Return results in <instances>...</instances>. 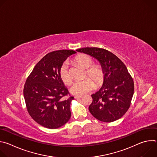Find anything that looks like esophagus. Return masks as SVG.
Segmentation results:
<instances>
[{
  "mask_svg": "<svg viewBox=\"0 0 157 157\" xmlns=\"http://www.w3.org/2000/svg\"><path fill=\"white\" fill-rule=\"evenodd\" d=\"M82 98V96H75V99H81Z\"/></svg>",
  "mask_w": 157,
  "mask_h": 157,
  "instance_id": "34e87169",
  "label": "esophagus"
}]
</instances>
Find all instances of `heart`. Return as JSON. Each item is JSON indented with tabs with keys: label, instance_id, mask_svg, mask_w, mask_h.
Masks as SVG:
<instances>
[{
	"label": "heart",
	"instance_id": "b5f03b06",
	"mask_svg": "<svg viewBox=\"0 0 157 157\" xmlns=\"http://www.w3.org/2000/svg\"><path fill=\"white\" fill-rule=\"evenodd\" d=\"M76 61L79 65L86 69V75L94 81L96 86H99L102 83L104 79V71L99 65H93V60L91 56L81 55L76 57ZM59 76L65 84H69L71 82V76L68 62H64L61 64L59 70ZM92 80L86 78L82 81L75 82L70 88V92L76 96H81L90 92L95 87Z\"/></svg>",
	"mask_w": 157,
	"mask_h": 157
}]
</instances>
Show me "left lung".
<instances>
[{"label": "left lung", "mask_w": 157, "mask_h": 157, "mask_svg": "<svg viewBox=\"0 0 157 157\" xmlns=\"http://www.w3.org/2000/svg\"><path fill=\"white\" fill-rule=\"evenodd\" d=\"M90 55L100 63L104 73L103 84L91 95L89 106L97 119L111 122L121 118L128 109L134 92V84L124 63L114 54L105 49L86 47L76 50Z\"/></svg>", "instance_id": "1"}]
</instances>
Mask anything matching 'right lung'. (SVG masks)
I'll return each mask as SVG.
<instances>
[{
	"label": "right lung",
	"instance_id": "obj_1",
	"mask_svg": "<svg viewBox=\"0 0 157 157\" xmlns=\"http://www.w3.org/2000/svg\"><path fill=\"white\" fill-rule=\"evenodd\" d=\"M73 50H61L47 54L35 65L26 80L24 96L32 118L40 125L50 129L58 128L71 117L70 104L74 99L60 79L61 64Z\"/></svg>",
	"mask_w": 157,
	"mask_h": 157
}]
</instances>
